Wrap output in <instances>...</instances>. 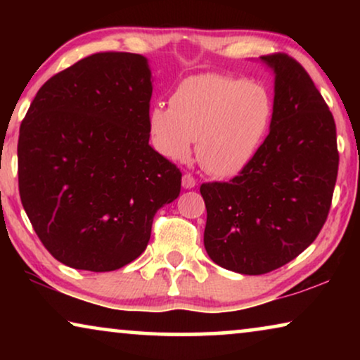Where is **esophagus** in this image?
I'll list each match as a JSON object with an SVG mask.
<instances>
[{"mask_svg":"<svg viewBox=\"0 0 360 360\" xmlns=\"http://www.w3.org/2000/svg\"><path fill=\"white\" fill-rule=\"evenodd\" d=\"M181 186H184L185 190H191V188H195V186H196V180H195V176L191 175V174H185L184 176H181Z\"/></svg>","mask_w":360,"mask_h":360,"instance_id":"obj_1","label":"esophagus"}]
</instances>
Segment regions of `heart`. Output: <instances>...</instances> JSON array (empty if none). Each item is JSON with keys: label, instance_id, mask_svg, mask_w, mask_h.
Listing matches in <instances>:
<instances>
[{"label": "heart", "instance_id": "1", "mask_svg": "<svg viewBox=\"0 0 360 360\" xmlns=\"http://www.w3.org/2000/svg\"><path fill=\"white\" fill-rule=\"evenodd\" d=\"M274 101L267 88L240 78L205 73L176 86L170 106L149 112L154 146L170 160L188 159L196 141V157L205 170L218 176L239 174L267 136Z\"/></svg>", "mask_w": 360, "mask_h": 360}]
</instances>
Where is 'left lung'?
<instances>
[{
  "label": "left lung",
  "mask_w": 360,
  "mask_h": 360,
  "mask_svg": "<svg viewBox=\"0 0 360 360\" xmlns=\"http://www.w3.org/2000/svg\"><path fill=\"white\" fill-rule=\"evenodd\" d=\"M260 60L275 75L269 136L238 176L200 188L206 252L244 275L272 272L316 239L339 165L334 117L307 70L287 53Z\"/></svg>",
  "instance_id": "8db88e82"
}]
</instances>
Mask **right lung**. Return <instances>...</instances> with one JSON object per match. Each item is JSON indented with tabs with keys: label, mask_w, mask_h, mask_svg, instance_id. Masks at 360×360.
<instances>
[{
	"label": "right lung",
	"mask_w": 360,
	"mask_h": 360,
	"mask_svg": "<svg viewBox=\"0 0 360 360\" xmlns=\"http://www.w3.org/2000/svg\"><path fill=\"white\" fill-rule=\"evenodd\" d=\"M152 73L144 56L100 52L37 91L18 141L19 195L58 262L111 272L139 257L181 172L149 146Z\"/></svg>",
	"instance_id": "right-lung-1"
}]
</instances>
